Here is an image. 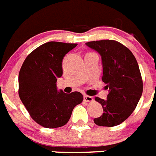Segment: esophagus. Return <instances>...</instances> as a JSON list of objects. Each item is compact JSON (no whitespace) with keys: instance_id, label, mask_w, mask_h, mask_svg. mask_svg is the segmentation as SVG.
<instances>
[{"instance_id":"1","label":"esophagus","mask_w":156,"mask_h":156,"mask_svg":"<svg viewBox=\"0 0 156 156\" xmlns=\"http://www.w3.org/2000/svg\"><path fill=\"white\" fill-rule=\"evenodd\" d=\"M83 99H84V101H86V102H92V101H94V98H93V97L88 96V95H85Z\"/></svg>"}]
</instances>
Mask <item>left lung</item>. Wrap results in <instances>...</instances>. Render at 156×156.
Segmentation results:
<instances>
[{"label":"left lung","instance_id":"8db88e82","mask_svg":"<svg viewBox=\"0 0 156 156\" xmlns=\"http://www.w3.org/2000/svg\"><path fill=\"white\" fill-rule=\"evenodd\" d=\"M101 56V80L109 90L107 100L95 98L103 114L94 119L98 126L113 127L124 122L135 110L143 93V80L137 61L130 50L116 40L86 43Z\"/></svg>","mask_w":156,"mask_h":156}]
</instances>
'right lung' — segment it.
Returning <instances> with one entry per match:
<instances>
[{
  "instance_id": "add662e5",
  "label": "right lung",
  "mask_w": 156,
  "mask_h": 156,
  "mask_svg": "<svg viewBox=\"0 0 156 156\" xmlns=\"http://www.w3.org/2000/svg\"><path fill=\"white\" fill-rule=\"evenodd\" d=\"M77 44L48 42L27 56L19 73V97L30 116L47 129H55L69 121L72 111L83 101L80 92L57 90L62 77V58Z\"/></svg>"
}]
</instances>
